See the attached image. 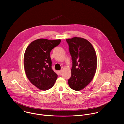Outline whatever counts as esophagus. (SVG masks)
<instances>
[{
    "instance_id": "esophagus-1",
    "label": "esophagus",
    "mask_w": 124,
    "mask_h": 124,
    "mask_svg": "<svg viewBox=\"0 0 124 124\" xmlns=\"http://www.w3.org/2000/svg\"><path fill=\"white\" fill-rule=\"evenodd\" d=\"M62 70H60L59 71V74H61V73H62Z\"/></svg>"
}]
</instances>
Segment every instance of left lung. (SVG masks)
<instances>
[{
	"mask_svg": "<svg viewBox=\"0 0 124 124\" xmlns=\"http://www.w3.org/2000/svg\"><path fill=\"white\" fill-rule=\"evenodd\" d=\"M72 56V75L68 82L76 91L83 89L94 78L97 69V58L92 44L87 40L74 37L66 39Z\"/></svg>",
	"mask_w": 124,
	"mask_h": 124,
	"instance_id": "obj_1",
	"label": "left lung"
}]
</instances>
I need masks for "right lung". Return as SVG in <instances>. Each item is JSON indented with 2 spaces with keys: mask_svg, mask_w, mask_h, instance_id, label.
I'll return each instance as SVG.
<instances>
[{
  "mask_svg": "<svg viewBox=\"0 0 124 124\" xmlns=\"http://www.w3.org/2000/svg\"><path fill=\"white\" fill-rule=\"evenodd\" d=\"M61 40L39 39L31 43L24 55V67L29 80L40 90H48L54 85L57 75L52 70L51 50Z\"/></svg>",
  "mask_w": 124,
  "mask_h": 124,
  "instance_id": "obj_1",
  "label": "right lung"
}]
</instances>
